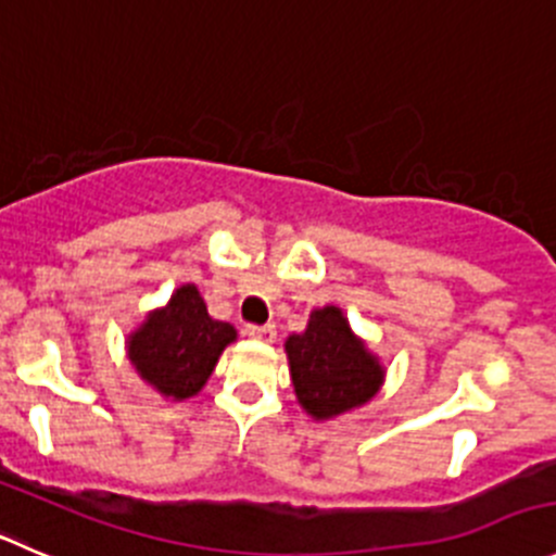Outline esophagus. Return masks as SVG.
Instances as JSON below:
<instances>
[{
    "mask_svg": "<svg viewBox=\"0 0 556 556\" xmlns=\"http://www.w3.org/2000/svg\"><path fill=\"white\" fill-rule=\"evenodd\" d=\"M245 336L253 338V341L273 343L275 341V325H248Z\"/></svg>",
    "mask_w": 556,
    "mask_h": 556,
    "instance_id": "1",
    "label": "esophagus"
}]
</instances>
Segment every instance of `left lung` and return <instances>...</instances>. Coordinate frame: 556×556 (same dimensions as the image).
I'll use <instances>...</instances> for the list:
<instances>
[{"instance_id":"1","label":"left lung","mask_w":556,"mask_h":556,"mask_svg":"<svg viewBox=\"0 0 556 556\" xmlns=\"http://www.w3.org/2000/svg\"><path fill=\"white\" fill-rule=\"evenodd\" d=\"M294 395L314 420L352 412L371 401L384 382V368L366 341L354 336L338 305L311 311L305 332L287 338Z\"/></svg>"}]
</instances>
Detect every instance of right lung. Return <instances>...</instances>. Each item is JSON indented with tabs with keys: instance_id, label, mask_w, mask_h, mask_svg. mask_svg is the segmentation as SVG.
<instances>
[{
	"instance_id": "1",
	"label": "right lung",
	"mask_w": 556,
	"mask_h": 556,
	"mask_svg": "<svg viewBox=\"0 0 556 556\" xmlns=\"http://www.w3.org/2000/svg\"><path fill=\"white\" fill-rule=\"evenodd\" d=\"M237 338L229 321L207 314L204 298L185 283L163 308L152 311L128 336V357L139 377L172 401H185L207 384L220 352Z\"/></svg>"
}]
</instances>
